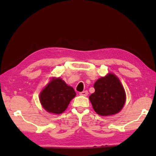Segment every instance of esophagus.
<instances>
[{"mask_svg":"<svg viewBox=\"0 0 156 156\" xmlns=\"http://www.w3.org/2000/svg\"><path fill=\"white\" fill-rule=\"evenodd\" d=\"M79 94H80V96H87L88 95V92H87V91H82V92H80V93H79Z\"/></svg>","mask_w":156,"mask_h":156,"instance_id":"34e87169","label":"esophagus"}]
</instances>
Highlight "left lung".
<instances>
[{
	"instance_id": "8db88e82",
	"label": "left lung",
	"mask_w": 156,
	"mask_h": 156,
	"mask_svg": "<svg viewBox=\"0 0 156 156\" xmlns=\"http://www.w3.org/2000/svg\"><path fill=\"white\" fill-rule=\"evenodd\" d=\"M95 92L89 100L95 112L100 115H111L119 112L125 105L126 95L122 84L116 76L109 73L95 83Z\"/></svg>"
}]
</instances>
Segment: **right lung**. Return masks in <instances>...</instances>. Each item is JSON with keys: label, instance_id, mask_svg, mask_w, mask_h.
<instances>
[{"label": "right lung", "instance_id": "add662e5", "mask_svg": "<svg viewBox=\"0 0 156 156\" xmlns=\"http://www.w3.org/2000/svg\"><path fill=\"white\" fill-rule=\"evenodd\" d=\"M76 92L60 78L51 80L40 94V101L48 112L60 114L67 109Z\"/></svg>", "mask_w": 156, "mask_h": 156}]
</instances>
